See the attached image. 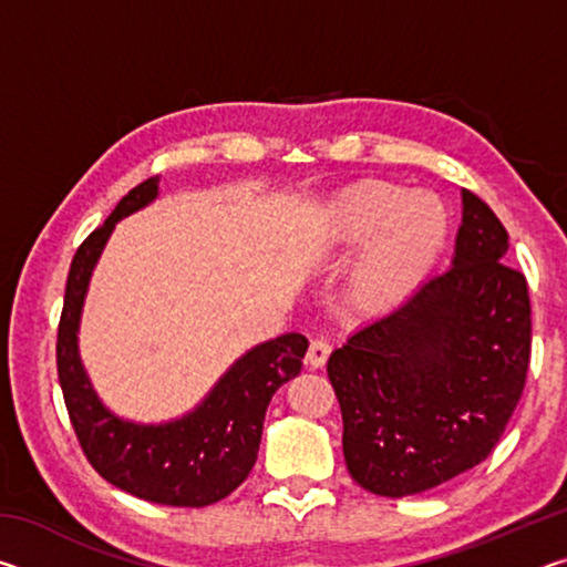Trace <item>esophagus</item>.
I'll return each instance as SVG.
<instances>
[{"instance_id":"esophagus-1","label":"esophagus","mask_w":567,"mask_h":567,"mask_svg":"<svg viewBox=\"0 0 567 567\" xmlns=\"http://www.w3.org/2000/svg\"><path fill=\"white\" fill-rule=\"evenodd\" d=\"M330 350H332V344L328 340H322V338L312 340L310 342V350H307V364H310L312 370H320L322 364L328 362Z\"/></svg>"}]
</instances>
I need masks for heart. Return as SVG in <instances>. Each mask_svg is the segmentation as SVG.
Masks as SVG:
<instances>
[{
  "mask_svg": "<svg viewBox=\"0 0 567 567\" xmlns=\"http://www.w3.org/2000/svg\"><path fill=\"white\" fill-rule=\"evenodd\" d=\"M324 237L338 247L368 239L350 272L352 300L388 310L425 280L450 237V215L430 192L408 195L400 185L364 179L324 209Z\"/></svg>",
  "mask_w": 567,
  "mask_h": 567,
  "instance_id": "obj_1",
  "label": "heart"
}]
</instances>
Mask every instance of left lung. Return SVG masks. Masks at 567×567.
Masks as SVG:
<instances>
[{
	"label": "left lung",
	"mask_w": 567,
	"mask_h": 567,
	"mask_svg": "<svg viewBox=\"0 0 567 567\" xmlns=\"http://www.w3.org/2000/svg\"><path fill=\"white\" fill-rule=\"evenodd\" d=\"M507 247L501 219L463 189L453 267L330 354L344 463L364 491H433L505 433L530 364V297Z\"/></svg>",
	"instance_id": "obj_1"
}]
</instances>
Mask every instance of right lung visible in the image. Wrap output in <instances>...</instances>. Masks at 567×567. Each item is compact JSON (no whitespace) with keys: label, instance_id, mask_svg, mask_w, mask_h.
<instances>
[{"label":"right lung","instance_id":"add662e5","mask_svg":"<svg viewBox=\"0 0 567 567\" xmlns=\"http://www.w3.org/2000/svg\"><path fill=\"white\" fill-rule=\"evenodd\" d=\"M157 197L159 177L130 189L76 249L56 332V372L76 440L107 483L157 505L205 507L245 483L260 450L267 405L277 388L300 375L310 342L300 332H287L255 344L229 364L195 410L177 420L145 425L104 405L80 358L84 297L114 225Z\"/></svg>","mask_w":567,"mask_h":567}]
</instances>
